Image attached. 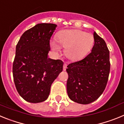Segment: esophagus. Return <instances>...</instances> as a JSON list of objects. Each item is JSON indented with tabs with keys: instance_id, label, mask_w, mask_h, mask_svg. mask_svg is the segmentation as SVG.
<instances>
[{
	"instance_id": "obj_1",
	"label": "esophagus",
	"mask_w": 124,
	"mask_h": 124,
	"mask_svg": "<svg viewBox=\"0 0 124 124\" xmlns=\"http://www.w3.org/2000/svg\"><path fill=\"white\" fill-rule=\"evenodd\" d=\"M66 68H67V64L66 63H64V64H63V71H66Z\"/></svg>"
}]
</instances>
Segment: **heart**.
I'll list each match as a JSON object with an SVG mask.
<instances>
[{
	"label": "heart",
	"mask_w": 124,
	"mask_h": 124,
	"mask_svg": "<svg viewBox=\"0 0 124 124\" xmlns=\"http://www.w3.org/2000/svg\"><path fill=\"white\" fill-rule=\"evenodd\" d=\"M94 41V37L91 33L80 30H64L58 33L56 41L51 40L50 46L54 51H59V43L61 46L65 48L66 56L74 61L79 60L86 55L93 47Z\"/></svg>",
	"instance_id": "b5f03b06"
}]
</instances>
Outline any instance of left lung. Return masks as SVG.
Returning <instances> with one entry per match:
<instances>
[{"label":"left lung","instance_id":"obj_1","mask_svg":"<svg viewBox=\"0 0 124 124\" xmlns=\"http://www.w3.org/2000/svg\"><path fill=\"white\" fill-rule=\"evenodd\" d=\"M94 44L84 59L69 64L67 93L71 100L88 104L100 97L110 72L109 51L105 41L94 32Z\"/></svg>","mask_w":124,"mask_h":124}]
</instances>
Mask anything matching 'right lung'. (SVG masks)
I'll list each match as a JSON object with an SVG mask.
<instances>
[{
	"label": "right lung",
	"mask_w": 124,
	"mask_h": 124,
	"mask_svg": "<svg viewBox=\"0 0 124 124\" xmlns=\"http://www.w3.org/2000/svg\"><path fill=\"white\" fill-rule=\"evenodd\" d=\"M57 25L39 23L23 33L16 46L13 76L20 96L38 103L48 97L51 86L63 71V62L48 57L50 40Z\"/></svg>",
	"instance_id": "right-lung-1"
}]
</instances>
